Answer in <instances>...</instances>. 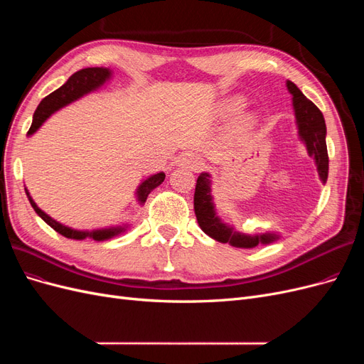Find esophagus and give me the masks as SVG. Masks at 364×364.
<instances>
[{"mask_svg":"<svg viewBox=\"0 0 364 364\" xmlns=\"http://www.w3.org/2000/svg\"><path fill=\"white\" fill-rule=\"evenodd\" d=\"M182 165H185L186 168L194 170V171L202 168L200 159L197 158V156H194V155H190V153H186V155H183V158H182Z\"/></svg>","mask_w":364,"mask_h":364,"instance_id":"obj_1","label":"esophagus"}]
</instances>
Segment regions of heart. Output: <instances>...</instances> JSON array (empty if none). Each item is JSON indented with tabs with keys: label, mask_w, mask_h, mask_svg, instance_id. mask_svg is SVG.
I'll return each mask as SVG.
<instances>
[{
	"label": "heart",
	"mask_w": 364,
	"mask_h": 364,
	"mask_svg": "<svg viewBox=\"0 0 364 364\" xmlns=\"http://www.w3.org/2000/svg\"><path fill=\"white\" fill-rule=\"evenodd\" d=\"M243 105H245L243 98L237 97V98H232V100H230V102L226 105V109H228L229 112H237V111H240L241 107H243Z\"/></svg>",
	"instance_id": "1"
}]
</instances>
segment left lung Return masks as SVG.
Instances as JSON below:
<instances>
[{
	"mask_svg": "<svg viewBox=\"0 0 364 364\" xmlns=\"http://www.w3.org/2000/svg\"><path fill=\"white\" fill-rule=\"evenodd\" d=\"M287 87L293 95V107L296 114L297 127L299 135L305 141L308 153L314 158L317 164V171L325 183L328 179V150H326V126L323 114L311 100L301 92L293 82H287ZM194 213L197 217V223L202 228L203 232L211 238L220 241V243H229L234 247L250 249L259 243L267 245L278 237L274 234H262V235H246L240 234L232 228L226 226L215 214L211 196V181L209 174L203 173L199 176L196 183L194 193Z\"/></svg>",
	"mask_w": 364,
	"mask_h": 364,
	"instance_id": "obj_1",
	"label": "left lung"
}]
</instances>
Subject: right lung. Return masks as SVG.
I'll use <instances>...</instances> for the list:
<instances>
[{
	"label": "right lung",
	"instance_id": "1",
	"mask_svg": "<svg viewBox=\"0 0 364 364\" xmlns=\"http://www.w3.org/2000/svg\"><path fill=\"white\" fill-rule=\"evenodd\" d=\"M109 75H111V71H109L107 68H85V70H80L74 73L68 82L62 85L59 90H56L54 92H51L50 95H47L43 100L39 103L38 109L35 115H33V123L28 129V135L35 134V132L41 127V124L46 121L53 112H56L58 109L67 106L68 103L77 100V98H80L82 95L91 92L94 90H97L98 86H102L107 79ZM165 179V174L164 173H158V174H153L151 178H149L147 181L142 182L139 185L138 188V200L141 203H144L147 196L150 194V191H153L156 188V186H159ZM27 193V197L28 200L33 206V209H35L36 214L46 222L47 225H50L56 232H59L60 235L67 237V238H73V240H85L87 237H91L97 241H103V240H107V238H112L114 235L119 234L121 228H114V229H100V230H92V232H87V230H75V229H71V228H67L63 226L60 223H58L56 220H53L50 215H47L43 211H41V209L36 206V203L33 202V199L30 197L28 191Z\"/></svg>",
	"mask_w": 364,
	"mask_h": 364
}]
</instances>
